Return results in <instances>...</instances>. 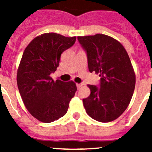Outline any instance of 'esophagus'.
<instances>
[{
    "mask_svg": "<svg viewBox=\"0 0 152 152\" xmlns=\"http://www.w3.org/2000/svg\"><path fill=\"white\" fill-rule=\"evenodd\" d=\"M82 85H83L82 84H76L77 89H80V88H81V87H82Z\"/></svg>",
    "mask_w": 152,
    "mask_h": 152,
    "instance_id": "esophagus-1",
    "label": "esophagus"
}]
</instances>
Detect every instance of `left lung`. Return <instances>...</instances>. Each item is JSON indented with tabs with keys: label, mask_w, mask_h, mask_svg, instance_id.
Returning <instances> with one entry per match:
<instances>
[{
	"label": "left lung",
	"mask_w": 152,
	"mask_h": 152,
	"mask_svg": "<svg viewBox=\"0 0 152 152\" xmlns=\"http://www.w3.org/2000/svg\"><path fill=\"white\" fill-rule=\"evenodd\" d=\"M85 51L88 69L100 74L99 85H88L91 94L83 99L87 113L96 121L117 119L131 101L135 75L129 55L120 42L103 34L78 36Z\"/></svg>",
	"instance_id": "left-lung-1"
}]
</instances>
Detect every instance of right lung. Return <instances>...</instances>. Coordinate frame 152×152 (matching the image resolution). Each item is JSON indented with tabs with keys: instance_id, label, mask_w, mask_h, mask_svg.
Segmentation results:
<instances>
[{
	"instance_id": "right-lung-1",
	"label": "right lung",
	"mask_w": 152,
	"mask_h": 152,
	"mask_svg": "<svg viewBox=\"0 0 152 152\" xmlns=\"http://www.w3.org/2000/svg\"><path fill=\"white\" fill-rule=\"evenodd\" d=\"M75 41V36L45 33L32 40L24 50L17 71V86L28 111L42 123L64 116L77 91L73 81H54L50 77L58 67L61 53Z\"/></svg>"
}]
</instances>
